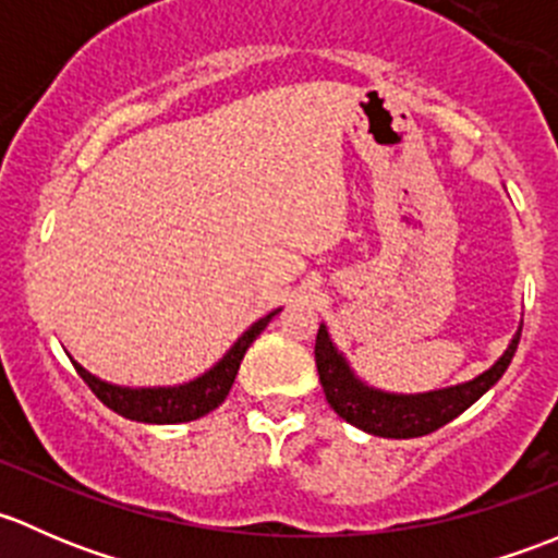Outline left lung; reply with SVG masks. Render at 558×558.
Wrapping results in <instances>:
<instances>
[{"instance_id": "obj_1", "label": "left lung", "mask_w": 558, "mask_h": 558, "mask_svg": "<svg viewBox=\"0 0 558 558\" xmlns=\"http://www.w3.org/2000/svg\"><path fill=\"white\" fill-rule=\"evenodd\" d=\"M523 326V324H521ZM521 329L510 340L508 351L477 378L466 384L437 388L426 393H391L364 384L351 364L345 362L337 345L331 342L329 331L320 324L315 337V367H318L320 386H324L326 402L337 415L356 429L375 437H391V440H410L437 432L475 404L505 375L513 353L519 348Z\"/></svg>"}]
</instances>
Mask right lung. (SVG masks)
<instances>
[{
  "instance_id": "1",
  "label": "right lung",
  "mask_w": 558,
  "mask_h": 558,
  "mask_svg": "<svg viewBox=\"0 0 558 558\" xmlns=\"http://www.w3.org/2000/svg\"><path fill=\"white\" fill-rule=\"evenodd\" d=\"M278 313L280 311H272L269 315H264V318H258L256 324L247 326L243 335L238 337V342L223 353L221 362L213 364V367L207 369V373H202L199 378L180 386H116L97 378V375H92L77 362L72 364H75L77 375L86 380L88 388L97 393L99 402L107 404L112 413L123 415V418L129 421H140V424H185V421H196L202 418V415H207L227 399L229 388H232L234 378H238V369L245 351L251 348V342L262 335L264 326L272 320V315Z\"/></svg>"
}]
</instances>
